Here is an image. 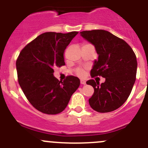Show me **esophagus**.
Instances as JSON below:
<instances>
[{"instance_id": "34e87169", "label": "esophagus", "mask_w": 148, "mask_h": 148, "mask_svg": "<svg viewBox=\"0 0 148 148\" xmlns=\"http://www.w3.org/2000/svg\"><path fill=\"white\" fill-rule=\"evenodd\" d=\"M80 83H81L82 84H83V85L86 84V82H85L84 80H81V81H80Z\"/></svg>"}]
</instances>
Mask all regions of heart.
Wrapping results in <instances>:
<instances>
[{"label":"heart","mask_w":148,"mask_h":148,"mask_svg":"<svg viewBox=\"0 0 148 148\" xmlns=\"http://www.w3.org/2000/svg\"><path fill=\"white\" fill-rule=\"evenodd\" d=\"M77 75H79V77H83V76L84 75V71L83 69H80L77 70Z\"/></svg>","instance_id":"obj_1"}]
</instances>
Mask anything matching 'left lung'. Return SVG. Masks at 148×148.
Masks as SVG:
<instances>
[{"instance_id":"8db88e82","label":"left lung","mask_w":148,"mask_h":148,"mask_svg":"<svg viewBox=\"0 0 148 148\" xmlns=\"http://www.w3.org/2000/svg\"><path fill=\"white\" fill-rule=\"evenodd\" d=\"M80 34L95 46L99 55L91 70V76L105 78V82L101 84L94 79L86 82L95 89L89 99V105L98 112L114 111L130 95L136 79V56L124 40L107 31H84Z\"/></svg>"}]
</instances>
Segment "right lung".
<instances>
[{"instance_id": "add662e5", "label": "right lung", "mask_w": 148, "mask_h": 148, "mask_svg": "<svg viewBox=\"0 0 148 148\" xmlns=\"http://www.w3.org/2000/svg\"><path fill=\"white\" fill-rule=\"evenodd\" d=\"M78 33H44L22 49L16 61L21 88L33 107L44 114L62 112L79 86L78 77L59 81L53 76L55 67L65 65L66 48Z\"/></svg>"}]
</instances>
